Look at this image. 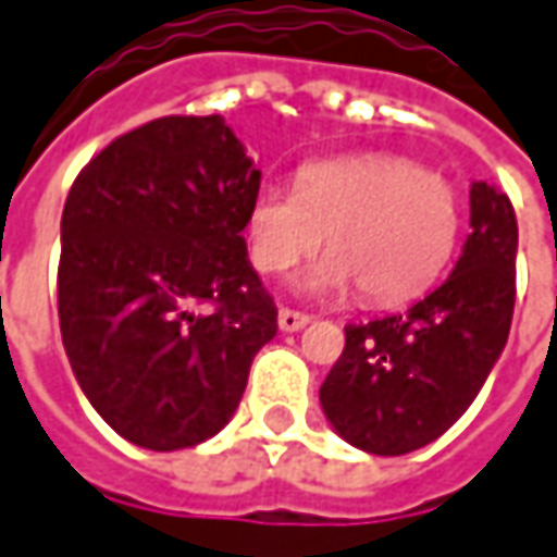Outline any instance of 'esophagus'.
I'll list each match as a JSON object with an SVG mask.
<instances>
[{"mask_svg":"<svg viewBox=\"0 0 557 557\" xmlns=\"http://www.w3.org/2000/svg\"><path fill=\"white\" fill-rule=\"evenodd\" d=\"M306 324H309V315H304V312H294V309H278V327L282 331H304Z\"/></svg>","mask_w":557,"mask_h":557,"instance_id":"obj_1","label":"esophagus"}]
</instances>
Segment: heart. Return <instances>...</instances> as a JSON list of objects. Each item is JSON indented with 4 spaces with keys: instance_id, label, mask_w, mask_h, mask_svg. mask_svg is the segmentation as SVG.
Masks as SVG:
<instances>
[{
    "instance_id": "1",
    "label": "heart",
    "mask_w": 557,
    "mask_h": 557,
    "mask_svg": "<svg viewBox=\"0 0 557 557\" xmlns=\"http://www.w3.org/2000/svg\"><path fill=\"white\" fill-rule=\"evenodd\" d=\"M460 226L457 193L442 174L395 156L324 159L297 171V189L267 183L248 208L253 267L287 275L327 251L309 275V294H349L368 304H401L426 290Z\"/></svg>"
}]
</instances>
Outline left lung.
I'll return each mask as SVG.
<instances>
[{
  "instance_id": "left-lung-1",
  "label": "left lung",
  "mask_w": 557,
  "mask_h": 557,
  "mask_svg": "<svg viewBox=\"0 0 557 557\" xmlns=\"http://www.w3.org/2000/svg\"><path fill=\"white\" fill-rule=\"evenodd\" d=\"M469 226L454 272L401 315L346 327L322 383V410L343 442L401 457L435 442L475 401L503 356L515 309L518 223L491 183L469 189Z\"/></svg>"
}]
</instances>
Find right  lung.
<instances>
[{"label": "right lung", "mask_w": 557, "mask_h": 557, "mask_svg": "<svg viewBox=\"0 0 557 557\" xmlns=\"http://www.w3.org/2000/svg\"><path fill=\"white\" fill-rule=\"evenodd\" d=\"M260 168L223 115L115 137L61 218L58 315L78 389L125 442L181 450L233 420L275 304L242 230ZM214 302V313H196Z\"/></svg>", "instance_id": "1"}]
</instances>
